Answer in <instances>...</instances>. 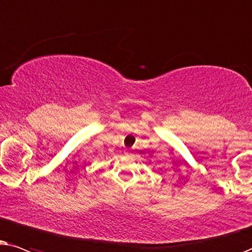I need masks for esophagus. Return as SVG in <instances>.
<instances>
[{"label": "esophagus", "instance_id": "34e87169", "mask_svg": "<svg viewBox=\"0 0 252 252\" xmlns=\"http://www.w3.org/2000/svg\"><path fill=\"white\" fill-rule=\"evenodd\" d=\"M124 153H126V154H131V151H130V150H126V151H124Z\"/></svg>", "mask_w": 252, "mask_h": 252}]
</instances>
